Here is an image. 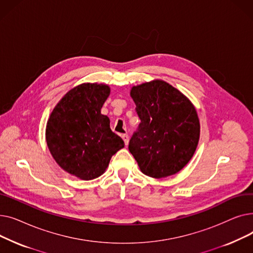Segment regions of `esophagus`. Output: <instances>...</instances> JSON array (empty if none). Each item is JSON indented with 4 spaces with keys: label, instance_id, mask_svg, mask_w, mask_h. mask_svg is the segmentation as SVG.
Here are the masks:
<instances>
[{
    "label": "esophagus",
    "instance_id": "obj_1",
    "mask_svg": "<svg viewBox=\"0 0 253 253\" xmlns=\"http://www.w3.org/2000/svg\"><path fill=\"white\" fill-rule=\"evenodd\" d=\"M122 138H123V140H124V142H125V145H128V142H129V136H128V134H122Z\"/></svg>",
    "mask_w": 253,
    "mask_h": 253
}]
</instances>
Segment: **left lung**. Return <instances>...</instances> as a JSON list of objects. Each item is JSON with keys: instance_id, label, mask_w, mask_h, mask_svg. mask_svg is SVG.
Returning a JSON list of instances; mask_svg holds the SVG:
<instances>
[{"instance_id": "obj_1", "label": "left lung", "mask_w": 253, "mask_h": 253, "mask_svg": "<svg viewBox=\"0 0 253 253\" xmlns=\"http://www.w3.org/2000/svg\"><path fill=\"white\" fill-rule=\"evenodd\" d=\"M130 95L140 123L128 149L141 172L154 178L177 173L192 159L200 137L195 106L162 80L133 86Z\"/></svg>"}]
</instances>
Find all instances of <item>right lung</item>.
<instances>
[{
	"label": "right lung",
	"instance_id": "1",
	"mask_svg": "<svg viewBox=\"0 0 253 253\" xmlns=\"http://www.w3.org/2000/svg\"><path fill=\"white\" fill-rule=\"evenodd\" d=\"M108 85L84 83L60 99L46 127V141L56 163L83 180L100 176L113 155L124 148L122 138L100 113L110 95Z\"/></svg>",
	"mask_w": 253,
	"mask_h": 253
}]
</instances>
